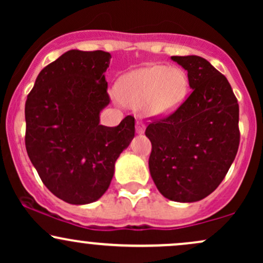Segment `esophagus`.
<instances>
[{"mask_svg":"<svg viewBox=\"0 0 263 263\" xmlns=\"http://www.w3.org/2000/svg\"><path fill=\"white\" fill-rule=\"evenodd\" d=\"M136 132H137V134H143L144 132V123L142 120H137V121H136Z\"/></svg>","mask_w":263,"mask_h":263,"instance_id":"obj_1","label":"esophagus"}]
</instances>
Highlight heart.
I'll return each mask as SVG.
<instances>
[{"mask_svg":"<svg viewBox=\"0 0 263 263\" xmlns=\"http://www.w3.org/2000/svg\"><path fill=\"white\" fill-rule=\"evenodd\" d=\"M189 78L180 68L151 65L126 74L117 85V96L125 105L143 107L153 116L174 111L186 98Z\"/></svg>","mask_w":263,"mask_h":263,"instance_id":"obj_1","label":"heart"}]
</instances>
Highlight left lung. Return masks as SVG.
<instances>
[{"instance_id":"left-lung-1","label":"left lung","mask_w":263,"mask_h":263,"mask_svg":"<svg viewBox=\"0 0 263 263\" xmlns=\"http://www.w3.org/2000/svg\"><path fill=\"white\" fill-rule=\"evenodd\" d=\"M188 71L192 92L176 111L153 120L149 172L170 200L192 203L222 182L240 144L238 104L225 75L197 55L172 57Z\"/></svg>"}]
</instances>
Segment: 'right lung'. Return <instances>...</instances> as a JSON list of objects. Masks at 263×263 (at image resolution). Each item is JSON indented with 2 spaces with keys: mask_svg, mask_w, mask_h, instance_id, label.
Here are the masks:
<instances>
[{
  "mask_svg": "<svg viewBox=\"0 0 263 263\" xmlns=\"http://www.w3.org/2000/svg\"><path fill=\"white\" fill-rule=\"evenodd\" d=\"M111 54L69 50L42 69L26 100V149L42 182L69 204L98 200L115 162L135 136V117L100 125L110 104L105 71Z\"/></svg>",
  "mask_w": 263,
  "mask_h": 263,
  "instance_id": "add662e5",
  "label": "right lung"
}]
</instances>
